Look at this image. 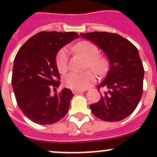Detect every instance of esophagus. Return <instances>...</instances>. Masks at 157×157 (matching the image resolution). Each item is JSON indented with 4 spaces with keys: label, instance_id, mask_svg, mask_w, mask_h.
Returning <instances> with one entry per match:
<instances>
[{
    "label": "esophagus",
    "instance_id": "esophagus-1",
    "mask_svg": "<svg viewBox=\"0 0 157 157\" xmlns=\"http://www.w3.org/2000/svg\"><path fill=\"white\" fill-rule=\"evenodd\" d=\"M85 91V90H73L72 91V93L74 94H81V93H83Z\"/></svg>",
    "mask_w": 157,
    "mask_h": 157
}]
</instances>
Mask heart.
I'll use <instances>...</instances> for the list:
<instances>
[{
  "label": "heart",
  "mask_w": 157,
  "mask_h": 157,
  "mask_svg": "<svg viewBox=\"0 0 157 157\" xmlns=\"http://www.w3.org/2000/svg\"><path fill=\"white\" fill-rule=\"evenodd\" d=\"M75 50L87 59L86 67L90 68L98 75H103L109 67V59L101 56L99 48L94 43L83 41L73 47ZM56 66L59 72L64 73L69 67V52L67 48H61L56 58ZM96 78L91 71L85 72H71L63 78V84L74 90H84L95 82Z\"/></svg>",
  "instance_id": "b5f03b06"
}]
</instances>
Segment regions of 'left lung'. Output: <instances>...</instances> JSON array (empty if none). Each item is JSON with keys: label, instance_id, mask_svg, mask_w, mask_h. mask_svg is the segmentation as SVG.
<instances>
[{"label": "left lung", "instance_id": "obj_1", "mask_svg": "<svg viewBox=\"0 0 157 157\" xmlns=\"http://www.w3.org/2000/svg\"><path fill=\"white\" fill-rule=\"evenodd\" d=\"M80 35L100 47L109 61L106 77L98 86L108 91L98 103L90 105L93 114L108 122L125 119L135 110L143 93L144 67L138 48L115 33L97 31Z\"/></svg>", "mask_w": 157, "mask_h": 157}]
</instances>
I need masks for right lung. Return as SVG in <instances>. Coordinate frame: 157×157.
Listing matches in <instances>:
<instances>
[{
    "instance_id": "1",
    "label": "right lung",
    "mask_w": 157,
    "mask_h": 157,
    "mask_svg": "<svg viewBox=\"0 0 157 157\" xmlns=\"http://www.w3.org/2000/svg\"><path fill=\"white\" fill-rule=\"evenodd\" d=\"M79 37L75 32L41 31L19 48L14 60L12 84L17 105L34 123L52 124L66 116L74 94L69 89L51 96L60 81L56 56L62 47Z\"/></svg>"
}]
</instances>
